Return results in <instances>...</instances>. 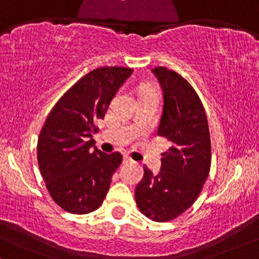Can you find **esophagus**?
I'll list each match as a JSON object with an SVG mask.
<instances>
[{"label":"esophagus","mask_w":259,"mask_h":259,"mask_svg":"<svg viewBox=\"0 0 259 259\" xmlns=\"http://www.w3.org/2000/svg\"><path fill=\"white\" fill-rule=\"evenodd\" d=\"M123 161H124V163H125V164L134 163V160H133L132 158H130L129 155H127V154H124V155H123Z\"/></svg>","instance_id":"esophagus-1"}]
</instances>
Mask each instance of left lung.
<instances>
[{
	"label": "left lung",
	"instance_id": "8db88e82",
	"mask_svg": "<svg viewBox=\"0 0 259 259\" xmlns=\"http://www.w3.org/2000/svg\"><path fill=\"white\" fill-rule=\"evenodd\" d=\"M163 90L164 107L158 135L170 141L153 175L143 166L135 189L140 211L155 222H169L194 204L211 166V140L204 106L193 87L172 70H152Z\"/></svg>",
	"mask_w": 259,
	"mask_h": 259
}]
</instances>
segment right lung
Wrapping results in <instances>:
<instances>
[{"mask_svg":"<svg viewBox=\"0 0 259 259\" xmlns=\"http://www.w3.org/2000/svg\"><path fill=\"white\" fill-rule=\"evenodd\" d=\"M133 68L106 66L90 71L55 104L37 142V160L49 194L70 213L95 211L121 163L119 152L95 147V121L104 119L111 100Z\"/></svg>","mask_w":259,"mask_h":259,"instance_id":"add662e5","label":"right lung"}]
</instances>
